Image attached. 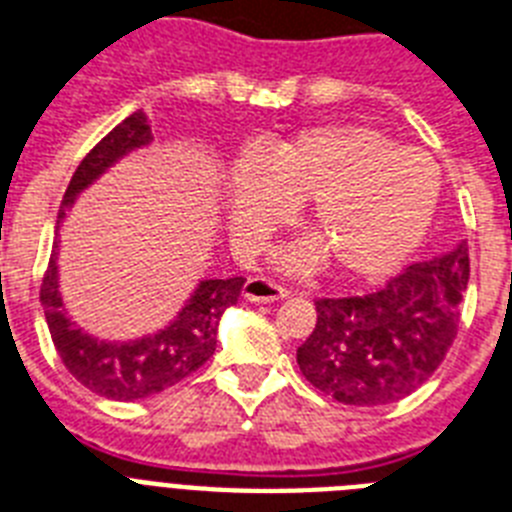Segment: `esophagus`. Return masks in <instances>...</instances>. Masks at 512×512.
<instances>
[{
  "label": "esophagus",
  "instance_id": "1",
  "mask_svg": "<svg viewBox=\"0 0 512 512\" xmlns=\"http://www.w3.org/2000/svg\"><path fill=\"white\" fill-rule=\"evenodd\" d=\"M242 297L247 302H276V299L289 297V289L273 284L268 278H249L242 286Z\"/></svg>",
  "mask_w": 512,
  "mask_h": 512
}]
</instances>
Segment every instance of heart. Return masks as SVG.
I'll return each mask as SVG.
<instances>
[{"label": "heart", "mask_w": 512, "mask_h": 512, "mask_svg": "<svg viewBox=\"0 0 512 512\" xmlns=\"http://www.w3.org/2000/svg\"><path fill=\"white\" fill-rule=\"evenodd\" d=\"M439 170L415 149L368 126H315L244 157L226 181L228 228L252 252L270 228L307 202L315 239L294 244L281 265L307 273L331 257L339 276L368 281L394 270L431 226Z\"/></svg>", "instance_id": "heart-1"}]
</instances>
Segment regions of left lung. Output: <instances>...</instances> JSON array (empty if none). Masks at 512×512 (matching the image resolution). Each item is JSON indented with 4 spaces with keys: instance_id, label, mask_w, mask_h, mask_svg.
Here are the masks:
<instances>
[{
    "instance_id": "8db88e82",
    "label": "left lung",
    "mask_w": 512,
    "mask_h": 512,
    "mask_svg": "<svg viewBox=\"0 0 512 512\" xmlns=\"http://www.w3.org/2000/svg\"><path fill=\"white\" fill-rule=\"evenodd\" d=\"M468 276V244L460 242L378 292L318 299L313 334L297 350L299 371L344 405H389L413 394L455 342Z\"/></svg>"
}]
</instances>
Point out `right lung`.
Instances as JSON below:
<instances>
[{
  "mask_svg": "<svg viewBox=\"0 0 512 512\" xmlns=\"http://www.w3.org/2000/svg\"><path fill=\"white\" fill-rule=\"evenodd\" d=\"M152 141L155 136L149 128L147 112L136 110L83 157L62 197L57 226H54L52 257H49L44 284H41V305L47 315L49 334L65 368L86 389L102 394L107 400L120 402L147 400L152 394L165 392L168 386L184 381L199 365H205L215 352L220 318L228 307L236 305L244 284L242 276L199 281L168 326L139 339H118V342L102 339V336L89 334L68 315L62 305L60 268H57L62 223L76 205L81 191L99 181L123 157L147 147Z\"/></svg>",
  "mask_w": 512,
  "mask_h": 512,
  "instance_id": "add662e5",
  "label": "right lung"
}]
</instances>
